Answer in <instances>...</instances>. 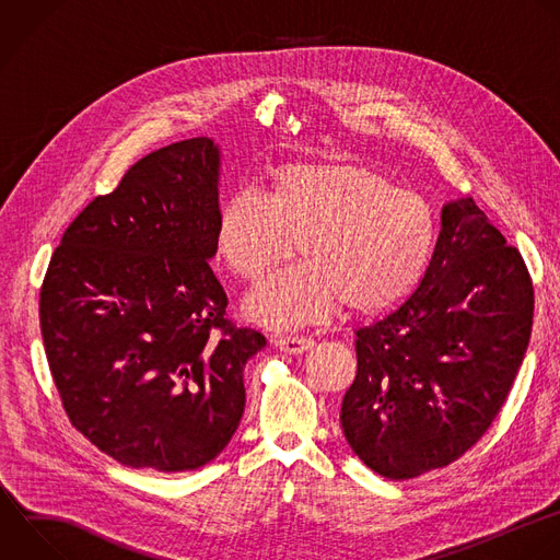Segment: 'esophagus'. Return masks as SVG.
<instances>
[{"label": "esophagus", "instance_id": "obj_1", "mask_svg": "<svg viewBox=\"0 0 560 560\" xmlns=\"http://www.w3.org/2000/svg\"><path fill=\"white\" fill-rule=\"evenodd\" d=\"M276 348H280L287 354H302L313 348V339L300 337V335H280L273 339Z\"/></svg>", "mask_w": 560, "mask_h": 560}]
</instances>
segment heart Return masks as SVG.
<instances>
[{
  "mask_svg": "<svg viewBox=\"0 0 560 560\" xmlns=\"http://www.w3.org/2000/svg\"><path fill=\"white\" fill-rule=\"evenodd\" d=\"M291 238L302 260L243 300V315L273 330L324 322L343 302L374 313L402 300L433 256L438 219L424 197L370 166L295 162L269 177L265 197L241 190L223 203L214 254L234 276L256 280Z\"/></svg>",
  "mask_w": 560,
  "mask_h": 560,
  "instance_id": "b5f03b06",
  "label": "heart"
}]
</instances>
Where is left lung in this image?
Segmentation results:
<instances>
[{
    "mask_svg": "<svg viewBox=\"0 0 560 560\" xmlns=\"http://www.w3.org/2000/svg\"><path fill=\"white\" fill-rule=\"evenodd\" d=\"M532 315L521 254L470 197L444 203L418 289L357 328V378L339 420L359 459L409 479L468 451L512 387Z\"/></svg>",
    "mask_w": 560,
    "mask_h": 560,
    "instance_id": "obj_1",
    "label": "left lung"
}]
</instances>
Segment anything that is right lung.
I'll return each instance as SVG.
<instances>
[{"instance_id":"right-lung-1","label":"right lung","mask_w":560,"mask_h":560,"mask_svg":"<svg viewBox=\"0 0 560 560\" xmlns=\"http://www.w3.org/2000/svg\"><path fill=\"white\" fill-rule=\"evenodd\" d=\"M221 147H164L96 197L52 254L39 302L72 424L125 466L195 470L232 440L245 363L267 346L225 317L210 269Z\"/></svg>"}]
</instances>
